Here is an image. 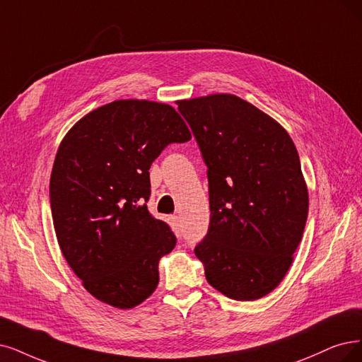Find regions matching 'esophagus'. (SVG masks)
Returning <instances> with one entry per match:
<instances>
[{"mask_svg": "<svg viewBox=\"0 0 362 362\" xmlns=\"http://www.w3.org/2000/svg\"><path fill=\"white\" fill-rule=\"evenodd\" d=\"M171 221H173L174 225L179 226V216H177V215H173V216H171Z\"/></svg>", "mask_w": 362, "mask_h": 362, "instance_id": "obj_1", "label": "esophagus"}]
</instances>
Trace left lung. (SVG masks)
I'll list each match as a JSON object with an SVG mask.
<instances>
[{
	"mask_svg": "<svg viewBox=\"0 0 362 362\" xmlns=\"http://www.w3.org/2000/svg\"><path fill=\"white\" fill-rule=\"evenodd\" d=\"M177 105L207 165L210 223L195 255L223 296L262 298L286 276L309 213L296 144L273 117L231 93Z\"/></svg>",
	"mask_w": 362,
	"mask_h": 362,
	"instance_id": "8db88e82",
	"label": "left lung"
}]
</instances>
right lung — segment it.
Returning <instances> with one entry per match:
<instances>
[{"mask_svg":"<svg viewBox=\"0 0 362 362\" xmlns=\"http://www.w3.org/2000/svg\"><path fill=\"white\" fill-rule=\"evenodd\" d=\"M191 140L168 104L117 100L66 132L50 174V209L62 255L85 289L116 309L152 296L159 259L176 246L147 210L149 168L170 143Z\"/></svg>","mask_w":362,"mask_h":362,"instance_id":"obj_1","label":"right lung"}]
</instances>
